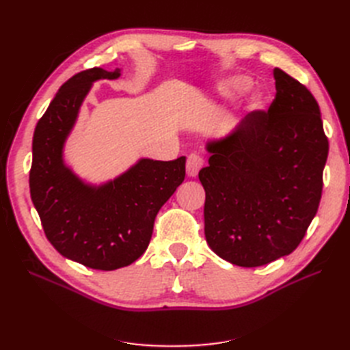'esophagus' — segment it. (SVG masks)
Segmentation results:
<instances>
[{"mask_svg":"<svg viewBox=\"0 0 350 350\" xmlns=\"http://www.w3.org/2000/svg\"><path fill=\"white\" fill-rule=\"evenodd\" d=\"M204 166V159L196 154V153H191L188 156L187 159V174L188 176H197L198 172L203 169Z\"/></svg>","mask_w":350,"mask_h":350,"instance_id":"34e87169","label":"esophagus"}]
</instances>
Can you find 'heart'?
I'll use <instances>...</instances> for the list:
<instances>
[{"label": "heart", "instance_id": "1", "mask_svg": "<svg viewBox=\"0 0 350 350\" xmlns=\"http://www.w3.org/2000/svg\"><path fill=\"white\" fill-rule=\"evenodd\" d=\"M251 88V80L248 77L243 76H234L224 80L220 83L219 90L221 93V96L229 98V99H235L238 96H242L243 93H247ZM252 107H258V100L252 102Z\"/></svg>", "mask_w": 350, "mask_h": 350}]
</instances>
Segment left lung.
Segmentation results:
<instances>
[{"mask_svg": "<svg viewBox=\"0 0 350 350\" xmlns=\"http://www.w3.org/2000/svg\"><path fill=\"white\" fill-rule=\"evenodd\" d=\"M273 76L269 111L250 112L230 134L208 142V166L198 174L208 247L241 267L289 256L323 193L328 140L319 103L283 70Z\"/></svg>", "mask_w": 350, "mask_h": 350, "instance_id": "1", "label": "left lung"}]
</instances>
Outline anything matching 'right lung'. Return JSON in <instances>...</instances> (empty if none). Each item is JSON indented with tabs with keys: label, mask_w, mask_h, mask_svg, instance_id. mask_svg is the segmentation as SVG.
<instances>
[{
	"label": "right lung",
	"mask_w": 350,
	"mask_h": 350,
	"mask_svg": "<svg viewBox=\"0 0 350 350\" xmlns=\"http://www.w3.org/2000/svg\"><path fill=\"white\" fill-rule=\"evenodd\" d=\"M99 67L62 84L39 120L31 152L30 197L45 235L61 256L96 270L130 266L149 247L157 211L185 178V157L140 159L113 181L83 183L64 163L62 149L92 83L118 79Z\"/></svg>",
	"instance_id": "right-lung-1"
}]
</instances>
